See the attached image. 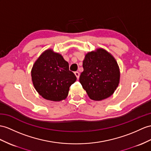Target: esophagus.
<instances>
[{"label":"esophagus","mask_w":151,"mask_h":151,"mask_svg":"<svg viewBox=\"0 0 151 151\" xmlns=\"http://www.w3.org/2000/svg\"><path fill=\"white\" fill-rule=\"evenodd\" d=\"M74 73H75L76 76L77 77V78L79 79V72H75Z\"/></svg>","instance_id":"obj_1"}]
</instances>
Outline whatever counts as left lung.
<instances>
[{
  "label": "left lung",
  "instance_id": "8db88e82",
  "mask_svg": "<svg viewBox=\"0 0 151 151\" xmlns=\"http://www.w3.org/2000/svg\"><path fill=\"white\" fill-rule=\"evenodd\" d=\"M83 67L79 82L89 97L101 101L111 96L120 79L118 65L111 55L102 49L88 53Z\"/></svg>",
  "mask_w": 151,
  "mask_h": 151
}]
</instances>
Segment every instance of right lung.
Wrapping results in <instances>:
<instances>
[{"instance_id": "add662e5", "label": "right lung", "mask_w": 151, "mask_h": 151, "mask_svg": "<svg viewBox=\"0 0 151 151\" xmlns=\"http://www.w3.org/2000/svg\"><path fill=\"white\" fill-rule=\"evenodd\" d=\"M36 90L44 99L60 101L66 99L76 76L61 54L47 50L39 57L31 71Z\"/></svg>"}]
</instances>
